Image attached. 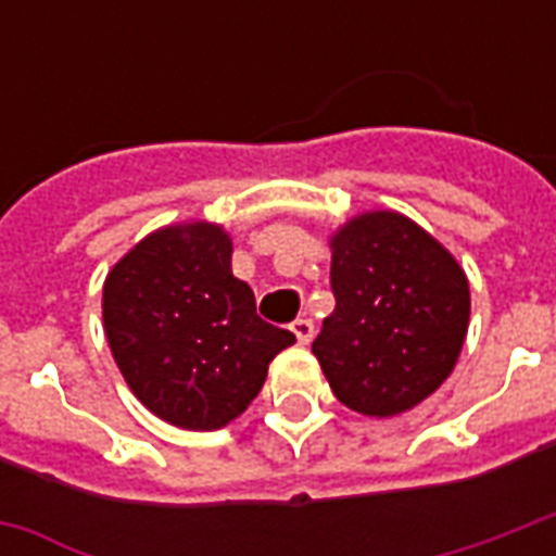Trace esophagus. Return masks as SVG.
Here are the masks:
<instances>
[{"label":"esophagus","instance_id":"obj_1","mask_svg":"<svg viewBox=\"0 0 556 556\" xmlns=\"http://www.w3.org/2000/svg\"><path fill=\"white\" fill-rule=\"evenodd\" d=\"M291 331H294L296 340L305 346V343H312L314 338V323L308 320V317H296V320L291 323Z\"/></svg>","mask_w":556,"mask_h":556}]
</instances>
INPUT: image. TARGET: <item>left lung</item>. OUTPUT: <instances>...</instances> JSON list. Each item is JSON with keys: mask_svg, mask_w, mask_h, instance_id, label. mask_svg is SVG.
Masks as SVG:
<instances>
[{"mask_svg": "<svg viewBox=\"0 0 556 556\" xmlns=\"http://www.w3.org/2000/svg\"><path fill=\"white\" fill-rule=\"evenodd\" d=\"M334 312L312 352L340 404L406 413L444 383L470 320L465 270L401 213H366L331 239Z\"/></svg>", "mask_w": 556, "mask_h": 556, "instance_id": "obj_1", "label": "left lung"}]
</instances>
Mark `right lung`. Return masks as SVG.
<instances>
[{
  "instance_id": "add662e5",
  "label": "right lung",
  "mask_w": 556,
  "mask_h": 556,
  "mask_svg": "<svg viewBox=\"0 0 556 556\" xmlns=\"http://www.w3.org/2000/svg\"><path fill=\"white\" fill-rule=\"evenodd\" d=\"M222 227H164L117 262L103 323L126 383L147 409L185 430H218L260 395L268 364L294 343L256 314L230 274Z\"/></svg>"
}]
</instances>
